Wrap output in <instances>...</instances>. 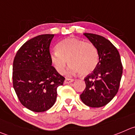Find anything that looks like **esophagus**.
<instances>
[{
  "instance_id": "esophagus-1",
  "label": "esophagus",
  "mask_w": 135,
  "mask_h": 135,
  "mask_svg": "<svg viewBox=\"0 0 135 135\" xmlns=\"http://www.w3.org/2000/svg\"><path fill=\"white\" fill-rule=\"evenodd\" d=\"M74 81V79H70V78H66L64 81V83L65 84H68V83H71V82Z\"/></svg>"
}]
</instances>
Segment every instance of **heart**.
<instances>
[{"mask_svg": "<svg viewBox=\"0 0 135 135\" xmlns=\"http://www.w3.org/2000/svg\"><path fill=\"white\" fill-rule=\"evenodd\" d=\"M50 60L57 72L64 74L67 65H71L70 74H91L97 67L99 54L95 45L90 42L69 38L57 44V51L50 54Z\"/></svg>", "mask_w": 135, "mask_h": 135, "instance_id": "1", "label": "heart"}]
</instances>
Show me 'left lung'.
Returning a JSON list of instances; mask_svg holds the SVG:
<instances>
[{"mask_svg": "<svg viewBox=\"0 0 135 135\" xmlns=\"http://www.w3.org/2000/svg\"><path fill=\"white\" fill-rule=\"evenodd\" d=\"M84 35L97 48L99 62L93 72L84 78L85 89L80 98L89 107H101L109 103L119 91L123 65L119 52L109 40L91 33Z\"/></svg>", "mask_w": 135, "mask_h": 135, "instance_id": "8db88e82", "label": "left lung"}]
</instances>
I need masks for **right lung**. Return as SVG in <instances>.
Masks as SVG:
<instances>
[{
	"instance_id": "right-lung-1",
	"label": "right lung",
	"mask_w": 135,
	"mask_h": 135,
	"mask_svg": "<svg viewBox=\"0 0 135 135\" xmlns=\"http://www.w3.org/2000/svg\"><path fill=\"white\" fill-rule=\"evenodd\" d=\"M54 36L42 34L29 40L14 59L13 88L22 105L34 112H44L53 106L57 88L65 80L52 66L50 45Z\"/></svg>"
}]
</instances>
